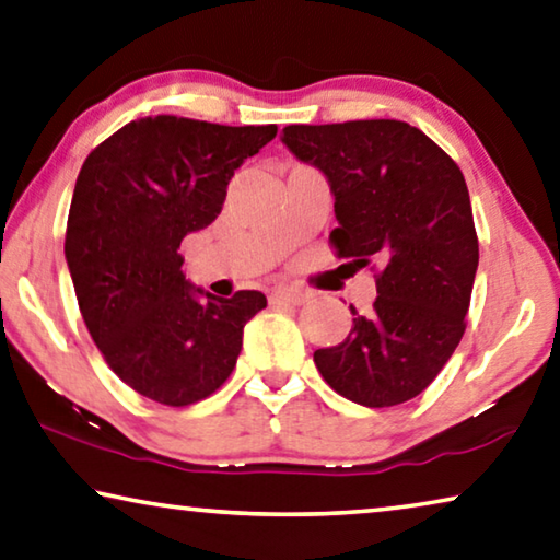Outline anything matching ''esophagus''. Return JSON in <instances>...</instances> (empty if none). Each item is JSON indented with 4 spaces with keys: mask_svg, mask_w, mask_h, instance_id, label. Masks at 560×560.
Wrapping results in <instances>:
<instances>
[{
    "mask_svg": "<svg viewBox=\"0 0 560 560\" xmlns=\"http://www.w3.org/2000/svg\"><path fill=\"white\" fill-rule=\"evenodd\" d=\"M269 301L271 304H304V301H308V294L306 291H299V289H273L269 294Z\"/></svg>",
    "mask_w": 560,
    "mask_h": 560,
    "instance_id": "obj_1",
    "label": "esophagus"
}]
</instances>
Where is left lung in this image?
<instances>
[{"label": "left lung", "mask_w": 560, "mask_h": 560, "mask_svg": "<svg viewBox=\"0 0 560 560\" xmlns=\"http://www.w3.org/2000/svg\"><path fill=\"white\" fill-rule=\"evenodd\" d=\"M281 135L331 184L334 254L376 271L374 312L351 306V334L314 351L318 374L353 404L411 401L466 331L478 236L464 174L436 141L396 119L291 124Z\"/></svg>", "instance_id": "8db88e82"}]
</instances>
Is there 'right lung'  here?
<instances>
[{"label": "right lung", "instance_id": "obj_1", "mask_svg": "<svg viewBox=\"0 0 560 560\" xmlns=\"http://www.w3.org/2000/svg\"><path fill=\"white\" fill-rule=\"evenodd\" d=\"M277 137V124L224 127L159 114L129 121L84 159L65 256L96 349L124 384L164 406L224 386L261 291L197 301L182 238L209 226L234 168Z\"/></svg>", "mask_w": 560, "mask_h": 560}]
</instances>
